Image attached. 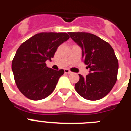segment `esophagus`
I'll use <instances>...</instances> for the list:
<instances>
[{
	"label": "esophagus",
	"mask_w": 131,
	"mask_h": 131,
	"mask_svg": "<svg viewBox=\"0 0 131 131\" xmlns=\"http://www.w3.org/2000/svg\"><path fill=\"white\" fill-rule=\"evenodd\" d=\"M64 72H65V73H66V74H71V71H69V69H65Z\"/></svg>",
	"instance_id": "obj_1"
}]
</instances>
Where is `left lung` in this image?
<instances>
[{
    "label": "left lung",
    "instance_id": "obj_1",
    "mask_svg": "<svg viewBox=\"0 0 131 131\" xmlns=\"http://www.w3.org/2000/svg\"><path fill=\"white\" fill-rule=\"evenodd\" d=\"M82 50V60L89 69L86 77L79 74L75 89L81 96L97 100L106 96L115 85L119 63L114 50L108 42L89 33H69Z\"/></svg>",
    "mask_w": 131,
    "mask_h": 131
}]
</instances>
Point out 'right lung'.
<instances>
[{
    "instance_id": "add662e5",
    "label": "right lung",
    "mask_w": 131,
    "mask_h": 131,
    "mask_svg": "<svg viewBox=\"0 0 131 131\" xmlns=\"http://www.w3.org/2000/svg\"><path fill=\"white\" fill-rule=\"evenodd\" d=\"M69 38L66 33H40L21 45L12 62V70L20 92L29 99L42 100L55 89L63 69L47 66L58 47Z\"/></svg>"
}]
</instances>
